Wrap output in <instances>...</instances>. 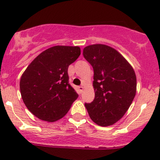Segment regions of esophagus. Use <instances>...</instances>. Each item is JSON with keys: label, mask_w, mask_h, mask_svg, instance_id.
<instances>
[{"label": "esophagus", "mask_w": 160, "mask_h": 160, "mask_svg": "<svg viewBox=\"0 0 160 160\" xmlns=\"http://www.w3.org/2000/svg\"><path fill=\"white\" fill-rule=\"evenodd\" d=\"M78 89H79V91H80V92H82L83 91V89H84V88H83V86H79Z\"/></svg>", "instance_id": "obj_1"}]
</instances>
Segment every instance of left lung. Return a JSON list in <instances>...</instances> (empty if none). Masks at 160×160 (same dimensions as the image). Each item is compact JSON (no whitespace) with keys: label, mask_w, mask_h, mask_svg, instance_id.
I'll use <instances>...</instances> for the list:
<instances>
[{"label":"left lung","mask_w":160,"mask_h":160,"mask_svg":"<svg viewBox=\"0 0 160 160\" xmlns=\"http://www.w3.org/2000/svg\"><path fill=\"white\" fill-rule=\"evenodd\" d=\"M83 55L93 68L95 90L93 102L85 103V107L97 125H114L126 113L135 97V72L119 52L107 45L86 46Z\"/></svg>","instance_id":"1"}]
</instances>
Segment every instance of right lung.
<instances>
[{
    "instance_id": "obj_1",
    "label": "right lung",
    "mask_w": 160,
    "mask_h": 160,
    "mask_svg": "<svg viewBox=\"0 0 160 160\" xmlns=\"http://www.w3.org/2000/svg\"><path fill=\"white\" fill-rule=\"evenodd\" d=\"M80 55L79 46H55L42 52L22 75L19 88L27 108L53 122L63 118L78 94L68 83V68Z\"/></svg>"
}]
</instances>
